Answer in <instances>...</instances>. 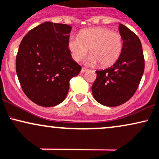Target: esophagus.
<instances>
[{"label":"esophagus","mask_w":159,"mask_h":159,"mask_svg":"<svg viewBox=\"0 0 159 159\" xmlns=\"http://www.w3.org/2000/svg\"><path fill=\"white\" fill-rule=\"evenodd\" d=\"M87 70H88V69L84 68V67H83V68H82V70H81V73H85V72H86Z\"/></svg>","instance_id":"1"}]
</instances>
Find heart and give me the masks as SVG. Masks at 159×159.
I'll list each match as a JSON object with an SVG mask.
<instances>
[{"label":"heart","mask_w":159,"mask_h":159,"mask_svg":"<svg viewBox=\"0 0 159 159\" xmlns=\"http://www.w3.org/2000/svg\"><path fill=\"white\" fill-rule=\"evenodd\" d=\"M68 48L76 61L83 60L90 49L89 64L99 62L103 67L113 65L122 52L123 39L120 34L107 28H92L84 30L77 37H71Z\"/></svg>","instance_id":"1"}]
</instances>
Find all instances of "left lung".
<instances>
[{"label": "left lung", "mask_w": 159, "mask_h": 159, "mask_svg": "<svg viewBox=\"0 0 159 159\" xmlns=\"http://www.w3.org/2000/svg\"><path fill=\"white\" fill-rule=\"evenodd\" d=\"M123 39L120 57L110 67L97 70V78L92 87L94 99L107 107H117L125 103L136 92L144 72V57L138 37L120 24Z\"/></svg>", "instance_id": "obj_1"}]
</instances>
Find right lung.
I'll use <instances>...</instances> for the list:
<instances>
[{
	"label": "right lung",
	"instance_id": "right-lung-1",
	"mask_svg": "<svg viewBox=\"0 0 159 159\" xmlns=\"http://www.w3.org/2000/svg\"><path fill=\"white\" fill-rule=\"evenodd\" d=\"M71 29L67 25L46 22L28 31L19 45L18 79L24 93L37 105L48 107L61 103L70 80L81 70L68 49Z\"/></svg>",
	"mask_w": 159,
	"mask_h": 159
}]
</instances>
